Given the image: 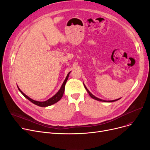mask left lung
Wrapping results in <instances>:
<instances>
[{"mask_svg":"<svg viewBox=\"0 0 150 150\" xmlns=\"http://www.w3.org/2000/svg\"><path fill=\"white\" fill-rule=\"evenodd\" d=\"M84 88H85V89H86V90L88 91V92L89 93V96L92 98H93V99H95V100H98V101H105V102H114V101H117V100H119L120 98H119V99H117V100H111V101H105V100H101V99H100V98H97V97H95L93 95H92V94L89 92V91L87 89V88L86 87V86L85 85H84Z\"/></svg>","mask_w":150,"mask_h":150,"instance_id":"left-lung-1","label":"left lung"}]
</instances>
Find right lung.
Instances as JSON below:
<instances>
[{
  "mask_svg": "<svg viewBox=\"0 0 150 150\" xmlns=\"http://www.w3.org/2000/svg\"><path fill=\"white\" fill-rule=\"evenodd\" d=\"M69 74L70 72L67 74L66 79L64 80V81L63 82L61 87L60 88V89L59 90V91L55 94V95L52 97V98H49V100H47V101H36V100H34L33 99L30 98V97H28L27 96H26L25 94L24 93H23L21 90L18 88V89L19 91L21 92V93L22 94V95L24 96L26 98H27L28 100H30L31 102H32L33 103H34L35 105H37V106H41V107H45V106H50L55 103H57V102H58L59 100H61V98H62V96H63V93H64V89H65V85H66V83L68 80V78H69Z\"/></svg>",
  "mask_w": 150,
  "mask_h": 150,
  "instance_id": "right-lung-1",
  "label": "right lung"
}]
</instances>
